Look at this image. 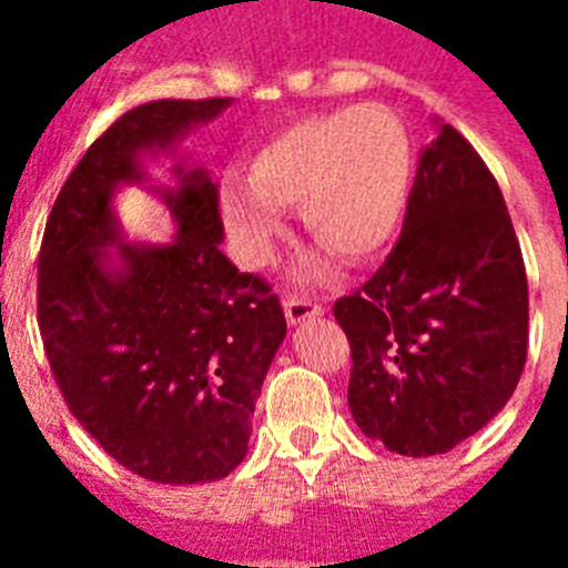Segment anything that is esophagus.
Returning <instances> with one entry per match:
<instances>
[{"label": "esophagus", "instance_id": "34e87169", "mask_svg": "<svg viewBox=\"0 0 568 568\" xmlns=\"http://www.w3.org/2000/svg\"><path fill=\"white\" fill-rule=\"evenodd\" d=\"M284 315H287V321L295 327V324H304V321H310V318H318L321 307L310 298L287 295V298H284Z\"/></svg>", "mask_w": 568, "mask_h": 568}]
</instances>
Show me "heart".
<instances>
[{"mask_svg": "<svg viewBox=\"0 0 568 568\" xmlns=\"http://www.w3.org/2000/svg\"><path fill=\"white\" fill-rule=\"evenodd\" d=\"M413 190V144L384 108L310 115L273 135L253 159V179L227 175L219 204L253 264L284 235V210H301L315 241L349 261H369L400 230ZM333 273L329 258L304 267L307 281Z\"/></svg>", "mask_w": 568, "mask_h": 568, "instance_id": "b5f03b06", "label": "heart"}]
</instances>
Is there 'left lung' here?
Segmentation results:
<instances>
[{
    "label": "left lung",
    "mask_w": 568,
    "mask_h": 568,
    "mask_svg": "<svg viewBox=\"0 0 568 568\" xmlns=\"http://www.w3.org/2000/svg\"><path fill=\"white\" fill-rule=\"evenodd\" d=\"M333 313L353 349L349 413L389 453H449L511 398L529 341L524 255L495 175L453 124L435 119L384 267Z\"/></svg>",
    "instance_id": "8db88e82"
}]
</instances>
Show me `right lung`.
<instances>
[{
    "mask_svg": "<svg viewBox=\"0 0 568 568\" xmlns=\"http://www.w3.org/2000/svg\"><path fill=\"white\" fill-rule=\"evenodd\" d=\"M233 99H162L115 119L50 210L39 253V333L73 418L124 469L184 486L247 455L255 398L287 335L270 284L222 253L219 190L179 144ZM173 158V185L146 164ZM144 183L171 210L164 245L128 242L114 193Z\"/></svg>",
    "mask_w": 568,
    "mask_h": 568,
    "instance_id": "1",
    "label": "right lung"
}]
</instances>
